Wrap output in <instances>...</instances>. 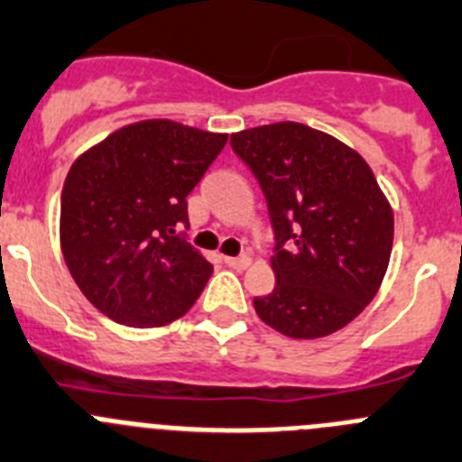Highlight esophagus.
I'll list each match as a JSON object with an SVG mask.
<instances>
[{"instance_id":"34e87169","label":"esophagus","mask_w":462,"mask_h":462,"mask_svg":"<svg viewBox=\"0 0 462 462\" xmlns=\"http://www.w3.org/2000/svg\"><path fill=\"white\" fill-rule=\"evenodd\" d=\"M223 260H226L227 267H232V269H246L248 264H251V257H248V255H241V257L226 255V257H223Z\"/></svg>"}]
</instances>
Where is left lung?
<instances>
[{
	"label": "left lung",
	"instance_id": "left-lung-1",
	"mask_svg": "<svg viewBox=\"0 0 462 462\" xmlns=\"http://www.w3.org/2000/svg\"><path fill=\"white\" fill-rule=\"evenodd\" d=\"M232 149L267 198L276 235V288L255 297L264 324L322 338L373 301L393 246V211L352 147L306 124L232 133Z\"/></svg>",
	"mask_w": 462,
	"mask_h": 462
}]
</instances>
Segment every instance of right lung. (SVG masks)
I'll list each match as a JSON object with an SVG mask.
<instances>
[{
    "instance_id": "right-lung-1",
    "label": "right lung",
    "mask_w": 462,
    "mask_h": 462,
    "mask_svg": "<svg viewBox=\"0 0 462 462\" xmlns=\"http://www.w3.org/2000/svg\"><path fill=\"white\" fill-rule=\"evenodd\" d=\"M226 133L147 119L78 156L61 190L66 267L103 315L152 329L181 318L211 267L180 235L189 198L226 147Z\"/></svg>"
}]
</instances>
